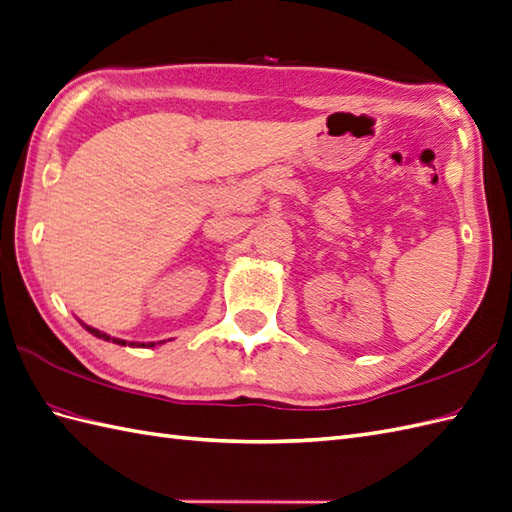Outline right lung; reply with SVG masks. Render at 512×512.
I'll list each match as a JSON object with an SVG mask.
<instances>
[{
    "label": "right lung",
    "mask_w": 512,
    "mask_h": 512,
    "mask_svg": "<svg viewBox=\"0 0 512 512\" xmlns=\"http://www.w3.org/2000/svg\"><path fill=\"white\" fill-rule=\"evenodd\" d=\"M82 326H84V323H82ZM86 330H89L91 334H95L97 336V339H104V341H112V343H117V345H126L128 341H123V339H115V336H108L106 332H99L97 328H91V326H84ZM162 343H165V341H162ZM132 347H154L156 343H130Z\"/></svg>",
    "instance_id": "right-lung-1"
}]
</instances>
